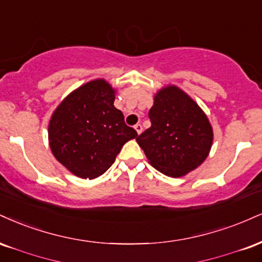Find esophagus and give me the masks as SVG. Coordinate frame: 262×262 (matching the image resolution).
<instances>
[{
	"instance_id": "34e87169",
	"label": "esophagus",
	"mask_w": 262,
	"mask_h": 262,
	"mask_svg": "<svg viewBox=\"0 0 262 262\" xmlns=\"http://www.w3.org/2000/svg\"><path fill=\"white\" fill-rule=\"evenodd\" d=\"M134 129L137 130L138 134H140L141 132H143V127H141V124H135L134 125Z\"/></svg>"
}]
</instances>
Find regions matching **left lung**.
<instances>
[{
    "mask_svg": "<svg viewBox=\"0 0 262 262\" xmlns=\"http://www.w3.org/2000/svg\"><path fill=\"white\" fill-rule=\"evenodd\" d=\"M151 127L137 138L149 163L179 178L194 171L209 156L212 125L201 107L177 85L156 91L149 111Z\"/></svg>",
    "mask_w": 262,
    "mask_h": 262,
    "instance_id": "8db88e82",
    "label": "left lung"
}]
</instances>
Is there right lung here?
Returning a JSON list of instances; mask_svg holds the SVG:
<instances>
[{
  "label": "right lung",
  "mask_w": 262,
  "mask_h": 262,
  "mask_svg": "<svg viewBox=\"0 0 262 262\" xmlns=\"http://www.w3.org/2000/svg\"><path fill=\"white\" fill-rule=\"evenodd\" d=\"M116 89L105 79L88 81L68 94L49 122L55 159L72 174L94 179L103 174L127 141L138 133L113 105Z\"/></svg>",
  "instance_id": "add662e5"
}]
</instances>
